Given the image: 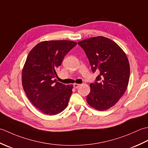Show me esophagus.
I'll return each mask as SVG.
<instances>
[{
  "mask_svg": "<svg viewBox=\"0 0 148 148\" xmlns=\"http://www.w3.org/2000/svg\"><path fill=\"white\" fill-rule=\"evenodd\" d=\"M80 85H81L80 84H77V83H75V84H74V88H77L79 87Z\"/></svg>",
  "mask_w": 148,
  "mask_h": 148,
  "instance_id": "esophagus-1",
  "label": "esophagus"
}]
</instances>
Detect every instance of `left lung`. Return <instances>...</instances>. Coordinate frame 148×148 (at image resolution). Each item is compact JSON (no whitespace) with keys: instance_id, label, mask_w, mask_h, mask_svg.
<instances>
[{"instance_id":"obj_1","label":"left lung","mask_w":148,"mask_h":148,"mask_svg":"<svg viewBox=\"0 0 148 148\" xmlns=\"http://www.w3.org/2000/svg\"><path fill=\"white\" fill-rule=\"evenodd\" d=\"M85 52L92 72L99 75L90 84L88 104L99 111L114 106L126 91L130 77V65L123 49L113 40L102 36L78 42Z\"/></svg>"}]
</instances>
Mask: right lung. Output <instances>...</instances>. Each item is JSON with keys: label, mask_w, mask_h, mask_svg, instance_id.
Masks as SVG:
<instances>
[{"label": "right lung", "mask_w": 148, "mask_h": 148, "mask_svg": "<svg viewBox=\"0 0 148 148\" xmlns=\"http://www.w3.org/2000/svg\"><path fill=\"white\" fill-rule=\"evenodd\" d=\"M76 45L71 40H46L37 44L27 56L22 85L30 101L46 114L56 115L67 107L73 86L54 78L65 56Z\"/></svg>", "instance_id": "add662e5"}]
</instances>
